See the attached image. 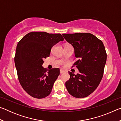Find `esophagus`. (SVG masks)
Masks as SVG:
<instances>
[{
	"mask_svg": "<svg viewBox=\"0 0 121 121\" xmlns=\"http://www.w3.org/2000/svg\"><path fill=\"white\" fill-rule=\"evenodd\" d=\"M65 73V70H62V69H61V70H60V73Z\"/></svg>",
	"mask_w": 121,
	"mask_h": 121,
	"instance_id": "obj_1",
	"label": "esophagus"
}]
</instances>
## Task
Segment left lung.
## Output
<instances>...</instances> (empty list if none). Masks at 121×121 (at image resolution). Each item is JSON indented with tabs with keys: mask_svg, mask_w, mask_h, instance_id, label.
<instances>
[{
	"mask_svg": "<svg viewBox=\"0 0 121 121\" xmlns=\"http://www.w3.org/2000/svg\"><path fill=\"white\" fill-rule=\"evenodd\" d=\"M72 45L77 60L76 66L79 73L69 71L70 78L65 82L69 93L77 98H85L97 89L103 77L107 60L105 48L101 40L90 33L63 34Z\"/></svg>",
	"mask_w": 121,
	"mask_h": 121,
	"instance_id": "left-lung-1",
	"label": "left lung"
}]
</instances>
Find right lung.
<instances>
[{
    "label": "right lung",
    "mask_w": 121,
    "mask_h": 121,
    "mask_svg": "<svg viewBox=\"0 0 121 121\" xmlns=\"http://www.w3.org/2000/svg\"><path fill=\"white\" fill-rule=\"evenodd\" d=\"M63 40L60 34L31 32L18 43L14 57L18 79L31 97L42 99L51 93L60 69L48 70L42 65L44 59L50 56L52 47Z\"/></svg>",
    "instance_id": "1"
}]
</instances>
